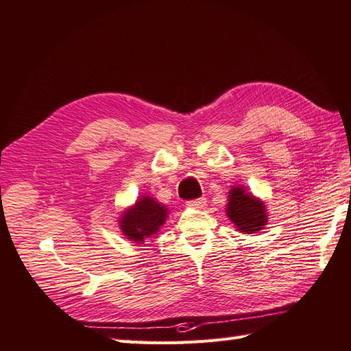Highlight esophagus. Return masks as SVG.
<instances>
[{"label": "esophagus", "mask_w": 351, "mask_h": 351, "mask_svg": "<svg viewBox=\"0 0 351 351\" xmlns=\"http://www.w3.org/2000/svg\"><path fill=\"white\" fill-rule=\"evenodd\" d=\"M190 208H194V209H200L206 205V199L205 197H200V199H195V200H190L189 203H186Z\"/></svg>", "instance_id": "obj_1"}]
</instances>
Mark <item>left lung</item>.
<instances>
[{
  "label": "left lung",
  "mask_w": 351,
  "mask_h": 351,
  "mask_svg": "<svg viewBox=\"0 0 351 351\" xmlns=\"http://www.w3.org/2000/svg\"><path fill=\"white\" fill-rule=\"evenodd\" d=\"M226 215L229 217L236 230L243 234L263 230L269 219L265 202L247 191L242 185H234L230 189Z\"/></svg>",
  "instance_id": "1"
}]
</instances>
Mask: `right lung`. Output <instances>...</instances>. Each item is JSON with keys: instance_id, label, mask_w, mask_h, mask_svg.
<instances>
[{"instance_id": "add662e5", "label": "right lung", "mask_w": 351, "mask_h": 351, "mask_svg": "<svg viewBox=\"0 0 351 351\" xmlns=\"http://www.w3.org/2000/svg\"><path fill=\"white\" fill-rule=\"evenodd\" d=\"M167 215L169 209L166 205L145 194L137 197L134 205L122 210L118 224L128 241L143 243L145 239L154 238L160 232Z\"/></svg>"}]
</instances>
